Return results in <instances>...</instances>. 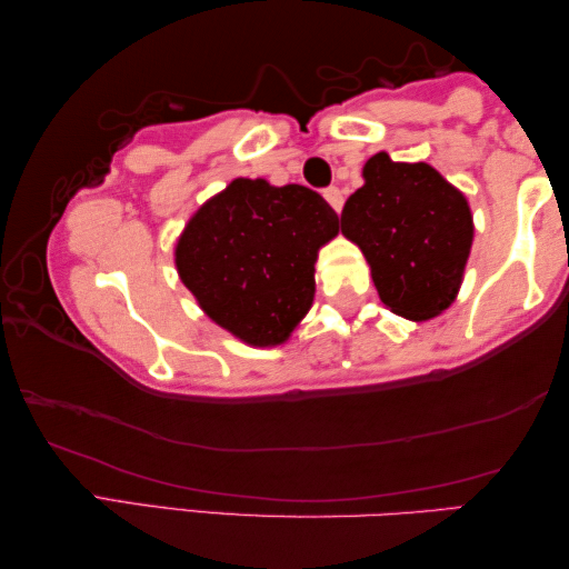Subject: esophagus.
Returning a JSON list of instances; mask_svg holds the SVG:
<instances>
[{
  "label": "esophagus",
  "mask_w": 569,
  "mask_h": 569,
  "mask_svg": "<svg viewBox=\"0 0 569 569\" xmlns=\"http://www.w3.org/2000/svg\"><path fill=\"white\" fill-rule=\"evenodd\" d=\"M325 199H328L330 207L335 211H342V203H346V199H342V191L338 189V186H330V189H325Z\"/></svg>",
  "instance_id": "1"
}]
</instances>
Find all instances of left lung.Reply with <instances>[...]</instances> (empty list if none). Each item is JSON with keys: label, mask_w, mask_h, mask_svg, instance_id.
<instances>
[{"label": "left lung", "mask_w": 569, "mask_h": 569, "mask_svg": "<svg viewBox=\"0 0 569 569\" xmlns=\"http://www.w3.org/2000/svg\"><path fill=\"white\" fill-rule=\"evenodd\" d=\"M342 237L358 244L390 312L426 322L449 310L467 269L473 217L463 193L428 163L386 151L362 166V186L340 213Z\"/></svg>", "instance_id": "left-lung-1"}]
</instances>
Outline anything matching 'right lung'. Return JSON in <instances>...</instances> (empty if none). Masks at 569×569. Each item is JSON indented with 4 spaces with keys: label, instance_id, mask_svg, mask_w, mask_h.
<instances>
[{
    "label": "right lung",
    "instance_id": "right-lung-1",
    "mask_svg": "<svg viewBox=\"0 0 569 569\" xmlns=\"http://www.w3.org/2000/svg\"><path fill=\"white\" fill-rule=\"evenodd\" d=\"M338 213L307 186L234 179L186 221L173 262L207 318L251 348L290 340L315 300Z\"/></svg>",
    "mask_w": 569,
    "mask_h": 569
}]
</instances>
